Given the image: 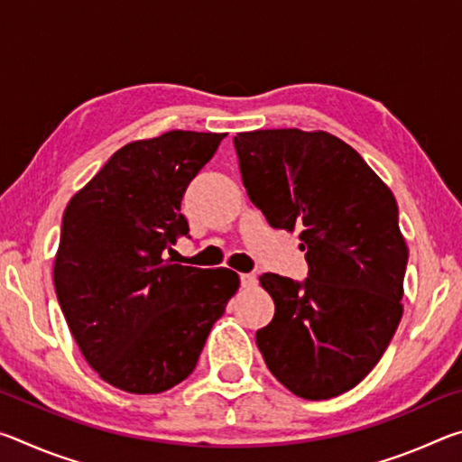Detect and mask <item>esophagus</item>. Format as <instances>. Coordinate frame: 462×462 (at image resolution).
Masks as SVG:
<instances>
[{
    "instance_id": "obj_1",
    "label": "esophagus",
    "mask_w": 462,
    "mask_h": 462,
    "mask_svg": "<svg viewBox=\"0 0 462 462\" xmlns=\"http://www.w3.org/2000/svg\"><path fill=\"white\" fill-rule=\"evenodd\" d=\"M240 285L246 287V289L254 287L256 285V277L253 275V273H240Z\"/></svg>"
}]
</instances>
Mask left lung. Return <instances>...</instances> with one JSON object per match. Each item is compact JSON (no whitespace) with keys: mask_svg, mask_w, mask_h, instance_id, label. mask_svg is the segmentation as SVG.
Here are the masks:
<instances>
[{"mask_svg":"<svg viewBox=\"0 0 462 462\" xmlns=\"http://www.w3.org/2000/svg\"><path fill=\"white\" fill-rule=\"evenodd\" d=\"M242 183L273 228L300 230L308 279L264 273L275 316L256 346L303 400L358 385L400 324L408 246L397 201L353 146L297 128L234 136Z\"/></svg>","mask_w":462,"mask_h":462,"instance_id":"1","label":"left lung"}]
</instances>
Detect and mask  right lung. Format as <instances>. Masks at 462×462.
Instances as JSON below:
<instances>
[{
    "label": "right lung",
    "mask_w": 462,
    "mask_h": 462,
    "mask_svg": "<svg viewBox=\"0 0 462 462\" xmlns=\"http://www.w3.org/2000/svg\"><path fill=\"white\" fill-rule=\"evenodd\" d=\"M226 134L171 130L109 156L62 216L54 289L77 346L109 385L162 393L189 377L236 293L230 269L165 259L189 234L181 199Z\"/></svg>",
    "instance_id": "add662e5"
}]
</instances>
